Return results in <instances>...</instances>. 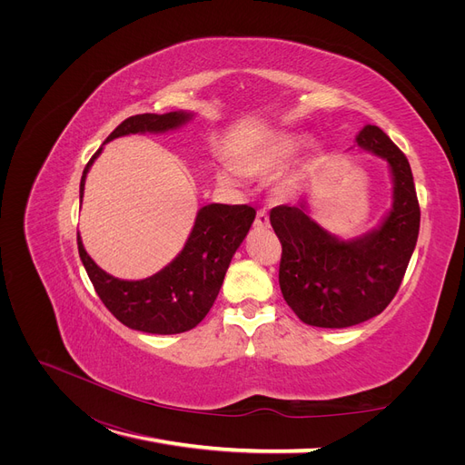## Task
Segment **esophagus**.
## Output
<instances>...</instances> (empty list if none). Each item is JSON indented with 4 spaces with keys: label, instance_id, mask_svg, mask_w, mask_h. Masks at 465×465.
<instances>
[{
    "label": "esophagus",
    "instance_id": "1",
    "mask_svg": "<svg viewBox=\"0 0 465 465\" xmlns=\"http://www.w3.org/2000/svg\"><path fill=\"white\" fill-rule=\"evenodd\" d=\"M254 224H256L258 228H267V226H270V216H267V213H265L263 209H260V211L256 213Z\"/></svg>",
    "mask_w": 465,
    "mask_h": 465
}]
</instances>
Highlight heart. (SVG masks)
I'll list each match as a JSON object with an SVG mask.
<instances>
[{
    "label": "heart",
    "instance_id": "1",
    "mask_svg": "<svg viewBox=\"0 0 465 465\" xmlns=\"http://www.w3.org/2000/svg\"><path fill=\"white\" fill-rule=\"evenodd\" d=\"M307 144V137L302 134L292 132H277L263 137L262 141L254 143L249 149L241 151L237 154V167L232 163H223L218 167V181L226 186H237L242 181V175L247 177H273L279 171H282L292 160H294L303 146ZM298 173H288L282 177L275 192L281 198H286L296 190Z\"/></svg>",
    "mask_w": 465,
    "mask_h": 465
}]
</instances>
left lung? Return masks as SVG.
Listing matches in <instances>:
<instances>
[{"label":"left lung","mask_w":465,"mask_h":465,"mask_svg":"<svg viewBox=\"0 0 465 465\" xmlns=\"http://www.w3.org/2000/svg\"><path fill=\"white\" fill-rule=\"evenodd\" d=\"M356 143L386 160L392 173V209L379 228L339 239L309 216L305 198L270 213L282 245V296L302 322L316 328H349L381 314L394 300L419 239L420 207L405 154L377 126H365Z\"/></svg>","instance_id":"8db88e82"}]
</instances>
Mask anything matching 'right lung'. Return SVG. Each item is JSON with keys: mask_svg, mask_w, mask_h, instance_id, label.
Wrapping results in <instances>:
<instances>
[{"mask_svg": "<svg viewBox=\"0 0 465 465\" xmlns=\"http://www.w3.org/2000/svg\"><path fill=\"white\" fill-rule=\"evenodd\" d=\"M192 118V113L173 111L165 114H135L126 118L105 143L130 134H163L177 130ZM104 149V146H102ZM97 151L86 163L81 177V202L86 173ZM256 211L249 205L211 203L198 211L184 249L163 270L141 281H122L105 273L83 247L77 235L79 256L104 305L124 326L144 331L171 335L198 326L213 307L230 262L247 237Z\"/></svg>", "mask_w": 465, "mask_h": 465, "instance_id": "1", "label": "right lung"}]
</instances>
